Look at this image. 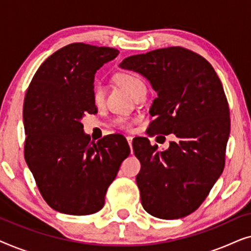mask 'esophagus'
I'll return each mask as SVG.
<instances>
[{
    "label": "esophagus",
    "mask_w": 251,
    "mask_h": 251,
    "mask_svg": "<svg viewBox=\"0 0 251 251\" xmlns=\"http://www.w3.org/2000/svg\"><path fill=\"white\" fill-rule=\"evenodd\" d=\"M126 140H128L129 146L131 147V145H132V137L131 136H126Z\"/></svg>",
    "instance_id": "34e87169"
}]
</instances>
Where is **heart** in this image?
I'll list each match as a JSON object with an SVG mask.
<instances>
[{
  "instance_id": "heart-1",
  "label": "heart",
  "mask_w": 251,
  "mask_h": 251,
  "mask_svg": "<svg viewBox=\"0 0 251 251\" xmlns=\"http://www.w3.org/2000/svg\"><path fill=\"white\" fill-rule=\"evenodd\" d=\"M114 80L120 87H122L131 96L135 95V92L138 90L139 87L144 85L143 81L131 73H119L115 75ZM92 100H94V104L97 106L101 105L102 101H104V90H102L100 84H95L94 88H92ZM115 126L121 129L129 130L131 128L132 122L128 119L119 118L115 121Z\"/></svg>"
}]
</instances>
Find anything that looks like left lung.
Wrapping results in <instances>:
<instances>
[{
  "label": "left lung",
  "mask_w": 251,
  "mask_h": 251,
  "mask_svg": "<svg viewBox=\"0 0 251 251\" xmlns=\"http://www.w3.org/2000/svg\"><path fill=\"white\" fill-rule=\"evenodd\" d=\"M120 66L144 75L157 92L149 135L178 138L162 152L145 137L132 143L142 164L136 181L143 207L157 218H183L224 170L231 122L222 82L208 60L183 47L130 56Z\"/></svg>",
  "instance_id": "obj_1"
}]
</instances>
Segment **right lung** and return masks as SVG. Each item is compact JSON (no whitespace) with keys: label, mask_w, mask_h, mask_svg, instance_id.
I'll return each instance as SVG.
<instances>
[{"label":"right lung","mask_w":251,"mask_h":251,"mask_svg":"<svg viewBox=\"0 0 251 251\" xmlns=\"http://www.w3.org/2000/svg\"><path fill=\"white\" fill-rule=\"evenodd\" d=\"M114 48L72 43L51 54L30 81L24 100V155L41 195L54 210L91 215L105 195L130 147L121 135L97 143L81 119L97 112L92 100L96 71L114 59Z\"/></svg>","instance_id":"right-lung-1"}]
</instances>
